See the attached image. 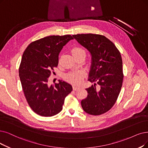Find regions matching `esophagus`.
Here are the masks:
<instances>
[{"instance_id": "esophagus-1", "label": "esophagus", "mask_w": 148, "mask_h": 148, "mask_svg": "<svg viewBox=\"0 0 148 148\" xmlns=\"http://www.w3.org/2000/svg\"><path fill=\"white\" fill-rule=\"evenodd\" d=\"M78 88H79V87L76 86H75V85H73V89L74 90H78Z\"/></svg>"}]
</instances>
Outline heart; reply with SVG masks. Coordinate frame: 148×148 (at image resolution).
Returning <instances> with one entry per match:
<instances>
[{
	"instance_id": "heart-1",
	"label": "heart",
	"mask_w": 148,
	"mask_h": 148,
	"mask_svg": "<svg viewBox=\"0 0 148 148\" xmlns=\"http://www.w3.org/2000/svg\"><path fill=\"white\" fill-rule=\"evenodd\" d=\"M72 53L74 56L81 53H85V50L80 47H74L72 49ZM85 73L83 71H74L69 73H68L66 76V79L69 82H72L73 84H78L82 82V79L84 78Z\"/></svg>"
}]
</instances>
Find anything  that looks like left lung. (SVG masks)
<instances>
[{
  "instance_id": "1",
  "label": "left lung",
  "mask_w": 148,
  "mask_h": 148,
  "mask_svg": "<svg viewBox=\"0 0 148 148\" xmlns=\"http://www.w3.org/2000/svg\"><path fill=\"white\" fill-rule=\"evenodd\" d=\"M73 37L92 56L88 80L95 84L86 89L88 95L81 101V106L90 115L103 114L113 107L122 87L124 75L120 52L103 35L78 34Z\"/></svg>"
}]
</instances>
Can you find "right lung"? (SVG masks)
Instances as JSON below:
<instances>
[{
  "label": "right lung",
  "mask_w": 148,
  "mask_h": 148,
  "mask_svg": "<svg viewBox=\"0 0 148 148\" xmlns=\"http://www.w3.org/2000/svg\"><path fill=\"white\" fill-rule=\"evenodd\" d=\"M71 35L49 36L29 44L23 52L19 69L22 87L27 101L35 113L54 116L62 110L64 99L72 86L59 80L50 85L51 72L58 65L59 54Z\"/></svg>",
  "instance_id": "obj_1"
}]
</instances>
